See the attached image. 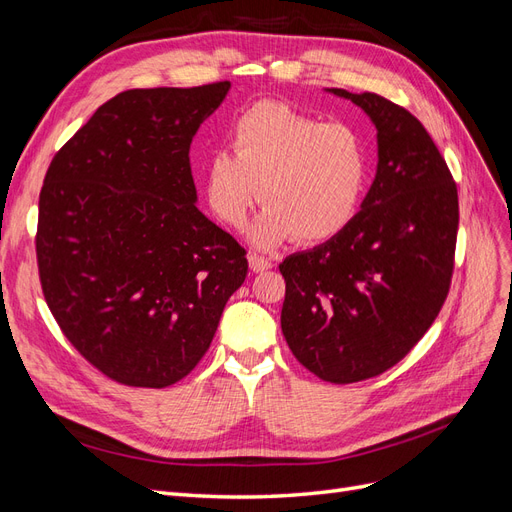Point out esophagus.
Instances as JSON below:
<instances>
[{
    "label": "esophagus",
    "instance_id": "34e87169",
    "mask_svg": "<svg viewBox=\"0 0 512 512\" xmlns=\"http://www.w3.org/2000/svg\"><path fill=\"white\" fill-rule=\"evenodd\" d=\"M250 267H252V271H256V273H260V271H267V269H271L273 267V262H271V258H265V256H258V254H250Z\"/></svg>",
    "mask_w": 512,
    "mask_h": 512
}]
</instances>
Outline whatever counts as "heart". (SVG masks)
<instances>
[{"mask_svg": "<svg viewBox=\"0 0 512 512\" xmlns=\"http://www.w3.org/2000/svg\"><path fill=\"white\" fill-rule=\"evenodd\" d=\"M230 147L213 151L205 164L207 200L224 224L241 228L260 198L267 207L250 230L258 247L290 237L327 241L361 209L371 151L352 123H322L267 100L232 123Z\"/></svg>", "mask_w": 512, "mask_h": 512, "instance_id": "obj_1", "label": "heart"}]
</instances>
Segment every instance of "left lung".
Listing matches in <instances>:
<instances>
[{
    "instance_id": "obj_1",
    "label": "left lung",
    "mask_w": 512,
    "mask_h": 512,
    "mask_svg": "<svg viewBox=\"0 0 512 512\" xmlns=\"http://www.w3.org/2000/svg\"><path fill=\"white\" fill-rule=\"evenodd\" d=\"M331 91L374 121L378 170L339 235L280 265L282 333L320 380L352 384L397 365L438 318L455 269L459 198L410 111L371 91Z\"/></svg>"
}]
</instances>
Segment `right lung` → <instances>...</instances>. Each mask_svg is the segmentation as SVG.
Returning a JSON list of instances; mask_svg holds the SVG:
<instances>
[{"mask_svg":"<svg viewBox=\"0 0 512 512\" xmlns=\"http://www.w3.org/2000/svg\"><path fill=\"white\" fill-rule=\"evenodd\" d=\"M230 89H128L61 147L40 190L46 305L106 378L164 389L203 359L245 250L196 207L190 145Z\"/></svg>","mask_w":512,"mask_h":512,"instance_id":"add662e5","label":"right lung"}]
</instances>
